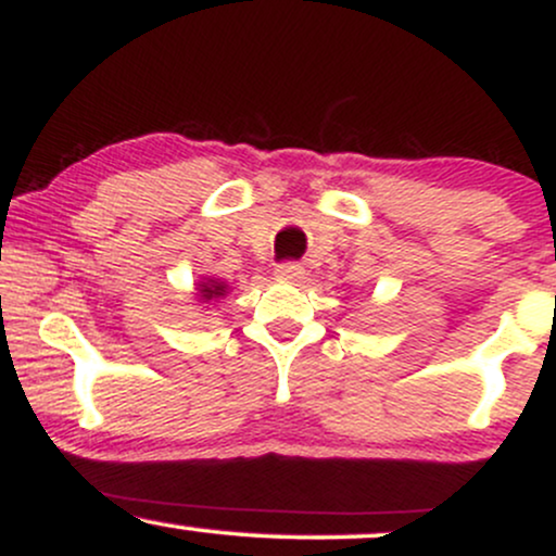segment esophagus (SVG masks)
<instances>
[{"mask_svg": "<svg viewBox=\"0 0 556 556\" xmlns=\"http://www.w3.org/2000/svg\"><path fill=\"white\" fill-rule=\"evenodd\" d=\"M277 279H282V282H300V279H303V266L300 264H282V266H277Z\"/></svg>", "mask_w": 556, "mask_h": 556, "instance_id": "esophagus-1", "label": "esophagus"}]
</instances>
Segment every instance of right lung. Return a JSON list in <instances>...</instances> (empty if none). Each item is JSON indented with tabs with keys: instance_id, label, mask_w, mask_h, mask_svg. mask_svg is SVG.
Listing matches in <instances>:
<instances>
[{
	"instance_id": "right-lung-1",
	"label": "right lung",
	"mask_w": 556,
	"mask_h": 556,
	"mask_svg": "<svg viewBox=\"0 0 556 556\" xmlns=\"http://www.w3.org/2000/svg\"><path fill=\"white\" fill-rule=\"evenodd\" d=\"M227 292H229V285L225 282V279L201 277L198 279L193 295L198 300V305H203V308H206V305H214V303H219L222 298H227Z\"/></svg>"
}]
</instances>
